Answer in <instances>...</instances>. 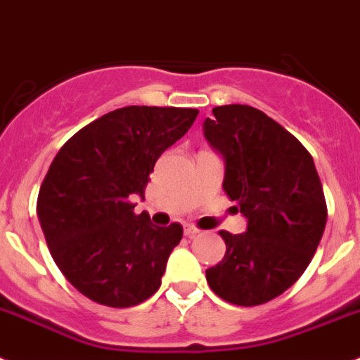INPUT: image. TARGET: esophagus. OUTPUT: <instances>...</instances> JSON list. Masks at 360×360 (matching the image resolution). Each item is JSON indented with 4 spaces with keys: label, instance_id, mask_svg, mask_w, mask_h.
<instances>
[{
    "label": "esophagus",
    "instance_id": "1",
    "mask_svg": "<svg viewBox=\"0 0 360 360\" xmlns=\"http://www.w3.org/2000/svg\"><path fill=\"white\" fill-rule=\"evenodd\" d=\"M197 233H200V229L195 226H184V235L186 236H195Z\"/></svg>",
    "mask_w": 360,
    "mask_h": 360
}]
</instances>
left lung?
<instances>
[{
	"instance_id": "1",
	"label": "left lung",
	"mask_w": 360,
	"mask_h": 360,
	"mask_svg": "<svg viewBox=\"0 0 360 360\" xmlns=\"http://www.w3.org/2000/svg\"><path fill=\"white\" fill-rule=\"evenodd\" d=\"M212 112L204 136L224 158L222 188L248 231H219L226 255L206 269V280L233 305H264L309 267L325 231V193L310 152L265 112L240 103Z\"/></svg>"
}]
</instances>
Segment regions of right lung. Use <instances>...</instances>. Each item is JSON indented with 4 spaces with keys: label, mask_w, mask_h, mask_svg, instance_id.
<instances>
[{
    "label": "right lung",
    "mask_w": 360,
    "mask_h": 360,
    "mask_svg": "<svg viewBox=\"0 0 360 360\" xmlns=\"http://www.w3.org/2000/svg\"><path fill=\"white\" fill-rule=\"evenodd\" d=\"M199 111L129 105L80 129L51 161L37 215L51 258L66 280L95 303L127 309L160 289L183 226L136 215L148 176Z\"/></svg>",
    "instance_id": "obj_1"
}]
</instances>
